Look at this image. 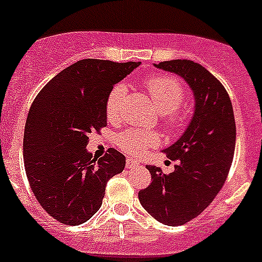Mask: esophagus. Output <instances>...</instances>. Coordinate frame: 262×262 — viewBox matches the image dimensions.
Listing matches in <instances>:
<instances>
[{
    "instance_id": "34e87169",
    "label": "esophagus",
    "mask_w": 262,
    "mask_h": 262,
    "mask_svg": "<svg viewBox=\"0 0 262 262\" xmlns=\"http://www.w3.org/2000/svg\"><path fill=\"white\" fill-rule=\"evenodd\" d=\"M138 162L136 161V160H133V158H127L126 160V168L130 169V168H136V166H138Z\"/></svg>"
}]
</instances>
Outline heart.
Instances as JSON below:
<instances>
[{
    "label": "heart",
    "mask_w": 262,
    "mask_h": 262,
    "mask_svg": "<svg viewBox=\"0 0 262 262\" xmlns=\"http://www.w3.org/2000/svg\"><path fill=\"white\" fill-rule=\"evenodd\" d=\"M153 104L162 113L165 125L169 130L179 132L185 122V116L177 107L181 105L185 97V90L176 77L173 76H151L146 82ZM127 89L124 83H117L109 92L106 98L107 120L118 121L122 116V106L126 98ZM160 141V136L153 130L141 129H127L116 138V144L126 155L141 156L150 146H155Z\"/></svg>",
    "instance_id": "heart-1"
}]
</instances>
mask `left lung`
Segmentation results:
<instances>
[{
	"mask_svg": "<svg viewBox=\"0 0 262 262\" xmlns=\"http://www.w3.org/2000/svg\"><path fill=\"white\" fill-rule=\"evenodd\" d=\"M155 67L179 74L194 96V114L184 135L165 153L174 172L148 165L151 182L138 193L142 208L158 223L184 225L204 212L221 190L236 148V122L229 94L209 70L190 60Z\"/></svg>",
	"mask_w": 262,
	"mask_h": 262,
	"instance_id": "left-lung-1",
	"label": "left lung"
}]
</instances>
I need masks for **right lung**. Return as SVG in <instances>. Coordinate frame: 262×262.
<instances>
[{
  "mask_svg": "<svg viewBox=\"0 0 262 262\" xmlns=\"http://www.w3.org/2000/svg\"><path fill=\"white\" fill-rule=\"evenodd\" d=\"M141 62L85 58L57 74L30 106L24 162L37 201L67 225L86 223L102 205L106 182L124 170L125 156L86 150L89 135L106 126V98Z\"/></svg>",
  "mask_w": 262,
  "mask_h": 262,
  "instance_id": "obj_1",
  "label": "right lung"
}]
</instances>
